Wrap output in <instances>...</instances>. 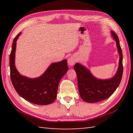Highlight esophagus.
Wrapping results in <instances>:
<instances>
[{
    "label": "esophagus",
    "mask_w": 133,
    "mask_h": 133,
    "mask_svg": "<svg viewBox=\"0 0 133 133\" xmlns=\"http://www.w3.org/2000/svg\"><path fill=\"white\" fill-rule=\"evenodd\" d=\"M75 62H76V59L74 57H73V56L70 57L69 59H68V64H69V65L70 66H73L75 63Z\"/></svg>",
    "instance_id": "1"
}]
</instances>
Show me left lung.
<instances>
[{"label":"left lung","mask_w":133,"mask_h":133,"mask_svg":"<svg viewBox=\"0 0 133 133\" xmlns=\"http://www.w3.org/2000/svg\"><path fill=\"white\" fill-rule=\"evenodd\" d=\"M112 37L116 42L120 55L117 72L113 78L108 80L95 78L86 68L76 63L74 69L77 75L79 92L82 99L88 103H95L108 98L114 93L121 82L123 72V54L118 35L111 31Z\"/></svg>","instance_id":"8db88e82"}]
</instances>
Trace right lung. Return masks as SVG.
<instances>
[{"instance_id": "right-lung-1", "label": "right lung", "mask_w": 133, "mask_h": 133, "mask_svg": "<svg viewBox=\"0 0 133 133\" xmlns=\"http://www.w3.org/2000/svg\"><path fill=\"white\" fill-rule=\"evenodd\" d=\"M19 33L13 40L9 58L10 78L18 94L27 101L38 105H48L57 98L60 79L68 70L66 60L51 64L42 76L29 79L22 76L16 69L14 60L16 42Z\"/></svg>"}]
</instances>
